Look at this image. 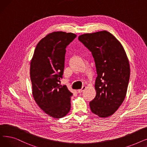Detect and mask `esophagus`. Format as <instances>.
<instances>
[{"label": "esophagus", "mask_w": 147, "mask_h": 147, "mask_svg": "<svg viewBox=\"0 0 147 147\" xmlns=\"http://www.w3.org/2000/svg\"><path fill=\"white\" fill-rule=\"evenodd\" d=\"M85 89H86V87H85V86H83L81 89H79V90H78V93H79V94L82 93V92H83L84 90H85Z\"/></svg>", "instance_id": "1"}]
</instances>
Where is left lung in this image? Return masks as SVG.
<instances>
[{"label":"left lung","mask_w":147,"mask_h":147,"mask_svg":"<svg viewBox=\"0 0 147 147\" xmlns=\"http://www.w3.org/2000/svg\"><path fill=\"white\" fill-rule=\"evenodd\" d=\"M79 40L92 52L97 77L92 112L100 117L113 115L126 97L130 78L129 62L120 42L107 31L80 35Z\"/></svg>","instance_id":"1"}]
</instances>
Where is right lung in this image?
I'll list each match as a JSON object with an SVG mask.
<instances>
[{"mask_svg": "<svg viewBox=\"0 0 147 147\" xmlns=\"http://www.w3.org/2000/svg\"><path fill=\"white\" fill-rule=\"evenodd\" d=\"M76 36L63 32L48 34L37 43L31 60L33 98L46 114L55 119L64 117L71 109L73 94L59 80L64 72L65 49Z\"/></svg>", "mask_w": 147, "mask_h": 147, "instance_id": "1", "label": "right lung"}]
</instances>
